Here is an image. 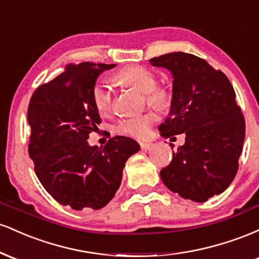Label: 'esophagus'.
I'll return each instance as SVG.
<instances>
[{"label": "esophagus", "instance_id": "1", "mask_svg": "<svg viewBox=\"0 0 259 259\" xmlns=\"http://www.w3.org/2000/svg\"><path fill=\"white\" fill-rule=\"evenodd\" d=\"M140 146H141V148L144 151H148V150H151V148H152L153 145L151 144V142H140Z\"/></svg>", "mask_w": 259, "mask_h": 259}]
</instances>
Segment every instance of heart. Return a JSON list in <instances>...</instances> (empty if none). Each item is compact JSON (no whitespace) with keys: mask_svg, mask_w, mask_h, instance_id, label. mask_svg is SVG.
I'll return each instance as SVG.
<instances>
[{"mask_svg":"<svg viewBox=\"0 0 259 259\" xmlns=\"http://www.w3.org/2000/svg\"><path fill=\"white\" fill-rule=\"evenodd\" d=\"M114 78L123 86L145 94L148 105L157 107V108H163L168 105V92L162 88H156V75L147 68L141 67V65H130L119 70L115 74ZM92 101H94L95 108L101 115L108 114L113 107V94L111 89L101 82L96 84L92 90ZM154 119L156 117L152 112L121 119L115 125V132L132 136V138L145 139L150 134L151 125L153 124Z\"/></svg>","mask_w":259,"mask_h":259,"instance_id":"obj_1","label":"heart"}]
</instances>
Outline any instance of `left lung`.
Wrapping results in <instances>:
<instances>
[{
    "mask_svg": "<svg viewBox=\"0 0 259 259\" xmlns=\"http://www.w3.org/2000/svg\"><path fill=\"white\" fill-rule=\"evenodd\" d=\"M150 63L173 75L170 112L159 125L160 135L185 134V144L173 152L160 179L183 198L206 202L225 191L239 169L246 126L233 85L224 73L190 53H167Z\"/></svg>",
    "mask_w": 259,
    "mask_h": 259,
    "instance_id": "obj_1",
    "label": "left lung"
}]
</instances>
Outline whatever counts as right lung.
<instances>
[{
    "label": "right lung",
    "instance_id": "obj_1",
    "mask_svg": "<svg viewBox=\"0 0 259 259\" xmlns=\"http://www.w3.org/2000/svg\"><path fill=\"white\" fill-rule=\"evenodd\" d=\"M114 67L68 64L61 75L38 86L29 103L35 173L56 201L75 210L105 207L119 189L127 158L140 150L126 136H114L103 147L88 142L101 123L92 90L100 74Z\"/></svg>",
    "mask_w": 259,
    "mask_h": 259
}]
</instances>
